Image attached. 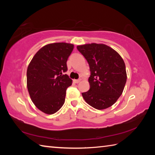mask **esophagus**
Listing matches in <instances>:
<instances>
[{
	"mask_svg": "<svg viewBox=\"0 0 155 155\" xmlns=\"http://www.w3.org/2000/svg\"><path fill=\"white\" fill-rule=\"evenodd\" d=\"M81 79H77V80H74V83H78L79 82H81Z\"/></svg>",
	"mask_w": 155,
	"mask_h": 155,
	"instance_id": "1",
	"label": "esophagus"
}]
</instances>
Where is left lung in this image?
I'll return each mask as SVG.
<instances>
[{
  "mask_svg": "<svg viewBox=\"0 0 155 155\" xmlns=\"http://www.w3.org/2000/svg\"><path fill=\"white\" fill-rule=\"evenodd\" d=\"M90 65V89L82 93L86 103L98 110L112 106L122 95L127 82L125 64L117 52L104 44L77 46Z\"/></svg>",
  "mask_w": 155,
  "mask_h": 155,
  "instance_id": "1",
  "label": "left lung"
}]
</instances>
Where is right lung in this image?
I'll return each instance as SVG.
<instances>
[{
	"mask_svg": "<svg viewBox=\"0 0 155 155\" xmlns=\"http://www.w3.org/2000/svg\"><path fill=\"white\" fill-rule=\"evenodd\" d=\"M73 48L72 44H48L36 52L28 65V94L35 107L44 114H53L64 104L66 90L72 80L64 74Z\"/></svg>",
	"mask_w": 155,
	"mask_h": 155,
	"instance_id": "add662e5",
	"label": "right lung"
}]
</instances>
